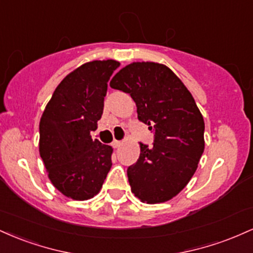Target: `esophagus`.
I'll return each mask as SVG.
<instances>
[{
    "label": "esophagus",
    "mask_w": 253,
    "mask_h": 253,
    "mask_svg": "<svg viewBox=\"0 0 253 253\" xmlns=\"http://www.w3.org/2000/svg\"><path fill=\"white\" fill-rule=\"evenodd\" d=\"M121 144H123V143H121L120 140H114V141H113V143H112V146L114 147V149H119V147L121 146Z\"/></svg>",
    "instance_id": "34e87169"
}]
</instances>
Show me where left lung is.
I'll use <instances>...</instances> for the list:
<instances>
[{
    "mask_svg": "<svg viewBox=\"0 0 253 253\" xmlns=\"http://www.w3.org/2000/svg\"><path fill=\"white\" fill-rule=\"evenodd\" d=\"M110 86L130 95L138 119L153 129V145L140 143V156L128 167L132 193L141 202L159 203L181 191L205 150V121L182 81L163 64L132 63Z\"/></svg>",
    "mask_w": 253,
    "mask_h": 253,
    "instance_id": "obj_1",
    "label": "left lung"
}]
</instances>
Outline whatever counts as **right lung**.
<instances>
[{
	"mask_svg": "<svg viewBox=\"0 0 253 253\" xmlns=\"http://www.w3.org/2000/svg\"><path fill=\"white\" fill-rule=\"evenodd\" d=\"M120 63L94 60L69 74L54 90L39 124V151L52 184L74 200L100 191L112 168L113 149L95 139L108 81Z\"/></svg>",
	"mask_w": 253,
	"mask_h": 253,
	"instance_id": "1",
	"label": "right lung"
}]
</instances>
